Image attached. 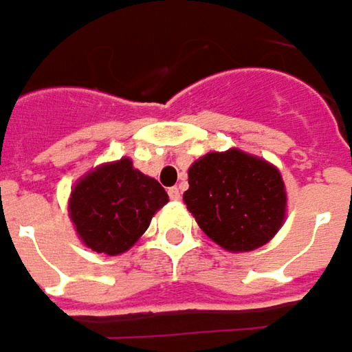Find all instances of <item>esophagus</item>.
Masks as SVG:
<instances>
[{"instance_id":"obj_1","label":"esophagus","mask_w":352,"mask_h":352,"mask_svg":"<svg viewBox=\"0 0 352 352\" xmlns=\"http://www.w3.org/2000/svg\"><path fill=\"white\" fill-rule=\"evenodd\" d=\"M167 192H169V198H171V200H181V188H179V186H171Z\"/></svg>"}]
</instances>
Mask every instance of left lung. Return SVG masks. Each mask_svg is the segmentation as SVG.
Instances as JSON below:
<instances>
[{
	"mask_svg": "<svg viewBox=\"0 0 352 352\" xmlns=\"http://www.w3.org/2000/svg\"><path fill=\"white\" fill-rule=\"evenodd\" d=\"M183 200L200 229L229 252L266 245L283 226L287 210L279 169L236 148L196 160Z\"/></svg>",
	"mask_w": 352,
	"mask_h": 352,
	"instance_id": "1",
	"label": "left lung"
}]
</instances>
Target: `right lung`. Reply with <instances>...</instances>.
<instances>
[{"mask_svg": "<svg viewBox=\"0 0 352 352\" xmlns=\"http://www.w3.org/2000/svg\"><path fill=\"white\" fill-rule=\"evenodd\" d=\"M167 202L169 196L156 179L135 169L129 157H121L76 181L69 198V217L90 250L116 256L135 245Z\"/></svg>", "mask_w": 352, "mask_h": 352, "instance_id": "1", "label": "right lung"}]
</instances>
